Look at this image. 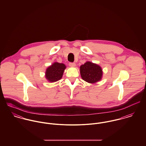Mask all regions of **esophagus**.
<instances>
[{"label": "esophagus", "mask_w": 146, "mask_h": 146, "mask_svg": "<svg viewBox=\"0 0 146 146\" xmlns=\"http://www.w3.org/2000/svg\"><path fill=\"white\" fill-rule=\"evenodd\" d=\"M69 66L70 67H75L76 66V64L75 63H69Z\"/></svg>", "instance_id": "obj_1"}]
</instances>
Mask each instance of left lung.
Segmentation results:
<instances>
[{"label": "left lung", "instance_id": "obj_1", "mask_svg": "<svg viewBox=\"0 0 146 146\" xmlns=\"http://www.w3.org/2000/svg\"><path fill=\"white\" fill-rule=\"evenodd\" d=\"M82 79L89 83L94 84L102 80L103 71L102 67L96 63L86 61L80 67Z\"/></svg>", "mask_w": 146, "mask_h": 146}]
</instances>
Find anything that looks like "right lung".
Returning a JSON list of instances; mask_svg holds the SVG:
<instances>
[{
  "mask_svg": "<svg viewBox=\"0 0 146 146\" xmlns=\"http://www.w3.org/2000/svg\"><path fill=\"white\" fill-rule=\"evenodd\" d=\"M66 66L64 64L57 62L52 63L45 71V78L50 83H54L60 80L62 78L63 74Z\"/></svg>",
  "mask_w": 146,
  "mask_h": 146,
  "instance_id": "1",
  "label": "right lung"
}]
</instances>
